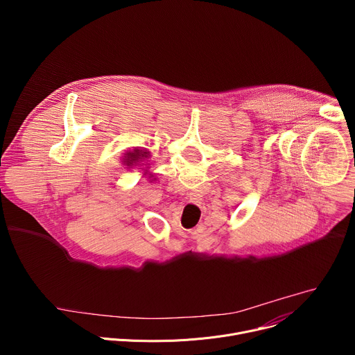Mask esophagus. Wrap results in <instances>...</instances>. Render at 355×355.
<instances>
[{
  "instance_id": "esophagus-1",
  "label": "esophagus",
  "mask_w": 355,
  "mask_h": 355,
  "mask_svg": "<svg viewBox=\"0 0 355 355\" xmlns=\"http://www.w3.org/2000/svg\"><path fill=\"white\" fill-rule=\"evenodd\" d=\"M187 199L189 202H192V204H200V202H202V195L199 192H196V191H192V192L188 193Z\"/></svg>"
}]
</instances>
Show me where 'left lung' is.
Here are the masks:
<instances>
[{"label":"left lung","mask_w":355,"mask_h":355,"mask_svg":"<svg viewBox=\"0 0 355 355\" xmlns=\"http://www.w3.org/2000/svg\"><path fill=\"white\" fill-rule=\"evenodd\" d=\"M141 157H148L147 151L135 148L133 151H129V153H126V156H125V163H126L128 166H133V163H137L139 159L141 160Z\"/></svg>","instance_id":"left-lung-1"}]
</instances>
